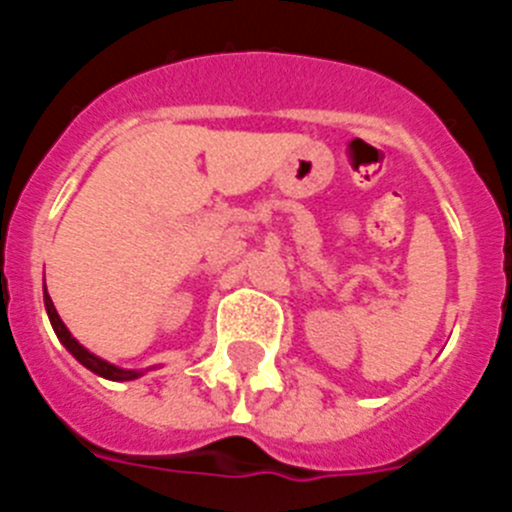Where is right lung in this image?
Here are the masks:
<instances>
[{"label": "right lung", "mask_w": 512, "mask_h": 512, "mask_svg": "<svg viewBox=\"0 0 512 512\" xmlns=\"http://www.w3.org/2000/svg\"><path fill=\"white\" fill-rule=\"evenodd\" d=\"M45 310H48V318H51L53 330H56V336L61 338L63 346L69 348L71 354H74V359L79 361V364L87 366L89 372L99 374V377H104V379H112V382H128V379H138L140 374H143V372H133V369H120V366L110 364V361H104V359H99V356L89 354L87 348L81 346V343L71 336L69 328L63 325V320L58 318V312H56V307H53V300L48 297V292H45Z\"/></svg>", "instance_id": "obj_1"}]
</instances>
